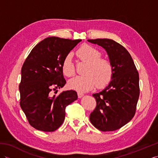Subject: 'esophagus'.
<instances>
[{
    "label": "esophagus",
    "instance_id": "obj_1",
    "mask_svg": "<svg viewBox=\"0 0 158 158\" xmlns=\"http://www.w3.org/2000/svg\"><path fill=\"white\" fill-rule=\"evenodd\" d=\"M83 93H81V92H77V96H78V98H81V97L83 96Z\"/></svg>",
    "mask_w": 158,
    "mask_h": 158
}]
</instances>
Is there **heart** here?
<instances>
[{"label": "heart", "mask_w": 158, "mask_h": 158, "mask_svg": "<svg viewBox=\"0 0 158 158\" xmlns=\"http://www.w3.org/2000/svg\"><path fill=\"white\" fill-rule=\"evenodd\" d=\"M76 56L80 62L86 63L83 73L84 75L76 77L69 81L71 89L79 92H87L96 85L104 88L112 79L113 67L109 60L102 58V53L89 45H83L77 49ZM62 73L67 77L76 74L75 64L70 54L67 55L62 64Z\"/></svg>", "instance_id": "b5f03b06"}]
</instances>
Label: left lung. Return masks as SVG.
<instances>
[{
    "instance_id": "left-lung-1",
    "label": "left lung",
    "mask_w": 158,
    "mask_h": 158,
    "mask_svg": "<svg viewBox=\"0 0 158 158\" xmlns=\"http://www.w3.org/2000/svg\"><path fill=\"white\" fill-rule=\"evenodd\" d=\"M88 41L106 49L113 67L109 85L92 95L96 106L89 120L100 131L118 130L135 115L140 94L139 72L129 52L119 43L108 39Z\"/></svg>"
}]
</instances>
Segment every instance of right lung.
<instances>
[{
	"label": "right lung",
	"mask_w": 158,
	"mask_h": 158,
	"mask_svg": "<svg viewBox=\"0 0 158 158\" xmlns=\"http://www.w3.org/2000/svg\"><path fill=\"white\" fill-rule=\"evenodd\" d=\"M80 41L55 36L45 39L23 62L19 85V105L30 125L35 129L43 132L58 129L64 120L66 107L77 99L74 90L56 94L57 89L66 84L63 60Z\"/></svg>",
	"instance_id": "right-lung-1"
}]
</instances>
